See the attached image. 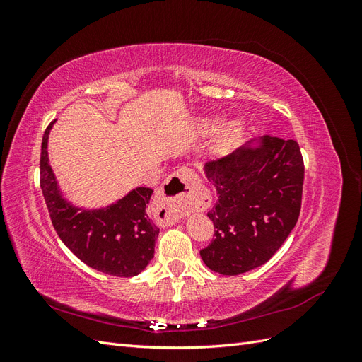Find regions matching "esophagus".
I'll return each mask as SVG.
<instances>
[{
	"label": "esophagus",
	"mask_w": 362,
	"mask_h": 362,
	"mask_svg": "<svg viewBox=\"0 0 362 362\" xmlns=\"http://www.w3.org/2000/svg\"><path fill=\"white\" fill-rule=\"evenodd\" d=\"M199 178L194 170L189 168H180L164 181L154 201V216L163 226L177 223L180 218L196 206V189Z\"/></svg>",
	"instance_id": "1"
}]
</instances>
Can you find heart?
Masks as SVG:
<instances>
[{
  "label": "heart",
  "mask_w": 362,
  "mask_h": 362,
  "mask_svg": "<svg viewBox=\"0 0 362 362\" xmlns=\"http://www.w3.org/2000/svg\"><path fill=\"white\" fill-rule=\"evenodd\" d=\"M216 127V120L214 119H204L201 122V129L202 131H211ZM240 131H242V124H240V120H229V122L222 128V133H221V139L222 141H231L234 140Z\"/></svg>",
  "instance_id": "obj_1"
}]
</instances>
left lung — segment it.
<instances>
[{
	"instance_id": "obj_1",
	"label": "left lung",
	"mask_w": 362,
	"mask_h": 362,
	"mask_svg": "<svg viewBox=\"0 0 362 362\" xmlns=\"http://www.w3.org/2000/svg\"><path fill=\"white\" fill-rule=\"evenodd\" d=\"M204 169L218 196L208 211L216 237L201 250L205 266L229 276L262 266L299 218L305 169L298 141L252 139Z\"/></svg>"
}]
</instances>
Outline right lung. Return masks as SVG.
<instances>
[{
	"mask_svg": "<svg viewBox=\"0 0 362 362\" xmlns=\"http://www.w3.org/2000/svg\"><path fill=\"white\" fill-rule=\"evenodd\" d=\"M56 120L42 139L40 189L51 222L62 242L87 266L107 275L136 276L154 258L160 229L146 214L152 189L136 187L124 198L101 208L75 206L64 198L49 166L48 139Z\"/></svg>",
	"mask_w": 362,
	"mask_h": 362,
	"instance_id": "obj_1",
	"label": "right lung"
}]
</instances>
